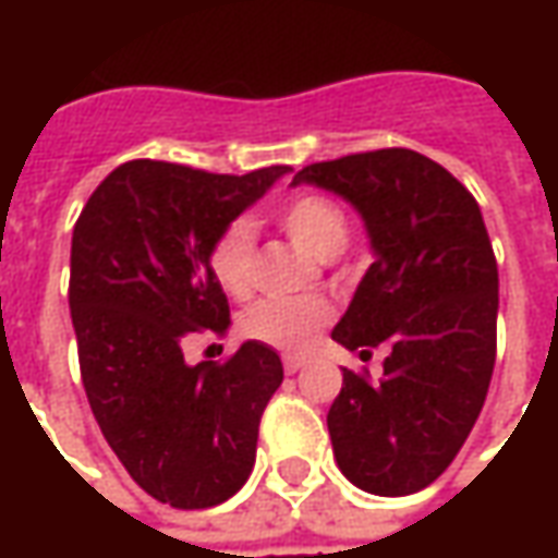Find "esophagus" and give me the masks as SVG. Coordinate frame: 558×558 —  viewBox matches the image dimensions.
<instances>
[{
	"label": "esophagus",
	"mask_w": 558,
	"mask_h": 558,
	"mask_svg": "<svg viewBox=\"0 0 558 558\" xmlns=\"http://www.w3.org/2000/svg\"><path fill=\"white\" fill-rule=\"evenodd\" d=\"M282 366H286V373L294 375L307 366V360H304V356H286V360H282Z\"/></svg>",
	"instance_id": "1"
}]
</instances>
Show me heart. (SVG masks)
Returning <instances> with one entry per match:
<instances>
[{"mask_svg":"<svg viewBox=\"0 0 558 558\" xmlns=\"http://www.w3.org/2000/svg\"><path fill=\"white\" fill-rule=\"evenodd\" d=\"M279 226L311 254L332 260L351 239L348 214L326 195L301 192L276 210ZM210 276L229 298H245L254 289V232L245 220H235L207 251ZM335 319V307L326 298H269L242 313L239 329L245 338L267 344L282 354H307L323 329Z\"/></svg>","mask_w":558,"mask_h":558,"instance_id":"1","label":"heart"}]
</instances>
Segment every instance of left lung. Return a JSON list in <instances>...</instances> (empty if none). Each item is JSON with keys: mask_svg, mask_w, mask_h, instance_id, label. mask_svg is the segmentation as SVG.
<instances>
[{"mask_svg": "<svg viewBox=\"0 0 558 558\" xmlns=\"http://www.w3.org/2000/svg\"><path fill=\"white\" fill-rule=\"evenodd\" d=\"M313 183L360 210L375 264L332 338L385 375L344 369L329 410L338 469L378 497L416 494L453 462L482 413L497 360V257L472 192L438 161L378 148L319 161Z\"/></svg>", "mask_w": 558, "mask_h": 558, "instance_id": "obj_1", "label": "left lung"}]
</instances>
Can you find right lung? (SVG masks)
<instances>
[{"instance_id": "obj_1", "label": "right lung", "mask_w": 558, "mask_h": 558, "mask_svg": "<svg viewBox=\"0 0 558 558\" xmlns=\"http://www.w3.org/2000/svg\"><path fill=\"white\" fill-rule=\"evenodd\" d=\"M282 173L126 161L74 226L68 301L93 416L133 482L177 509L223 504L247 482L260 416L282 385V360L257 341L223 363L183 360L185 335L229 329L207 251Z\"/></svg>"}]
</instances>
